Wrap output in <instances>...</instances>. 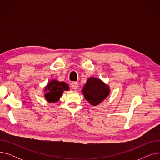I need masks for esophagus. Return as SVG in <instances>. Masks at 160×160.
Masks as SVG:
<instances>
[{"mask_svg": "<svg viewBox=\"0 0 160 160\" xmlns=\"http://www.w3.org/2000/svg\"><path fill=\"white\" fill-rule=\"evenodd\" d=\"M78 87V83L77 82H72L71 83V88L72 89H73L74 90H76Z\"/></svg>", "mask_w": 160, "mask_h": 160, "instance_id": "esophagus-1", "label": "esophagus"}]
</instances>
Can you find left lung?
<instances>
[{"mask_svg": "<svg viewBox=\"0 0 160 160\" xmlns=\"http://www.w3.org/2000/svg\"><path fill=\"white\" fill-rule=\"evenodd\" d=\"M87 101L94 106L103 102L110 93V88L102 80L89 77L82 89Z\"/></svg>", "mask_w": 160, "mask_h": 160, "instance_id": "obj_1", "label": "left lung"}]
</instances>
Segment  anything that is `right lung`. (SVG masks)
I'll use <instances>...</instances> for the list:
<instances>
[{
	"instance_id": "1",
	"label": "right lung",
	"mask_w": 160,
	"mask_h": 160,
	"mask_svg": "<svg viewBox=\"0 0 160 160\" xmlns=\"http://www.w3.org/2000/svg\"><path fill=\"white\" fill-rule=\"evenodd\" d=\"M45 98L50 103H55L60 100L64 91H69V86L65 82H60L56 79L50 80L44 88Z\"/></svg>"
}]
</instances>
